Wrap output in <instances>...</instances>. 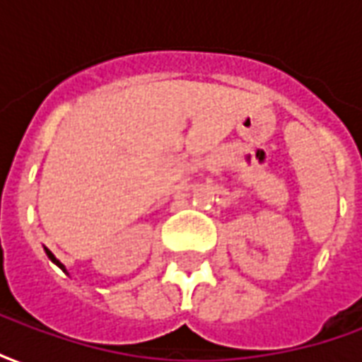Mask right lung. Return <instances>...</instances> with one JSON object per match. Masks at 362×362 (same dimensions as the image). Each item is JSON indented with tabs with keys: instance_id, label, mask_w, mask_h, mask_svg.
Returning a JSON list of instances; mask_svg holds the SVG:
<instances>
[{
	"instance_id": "obj_1",
	"label": "right lung",
	"mask_w": 362,
	"mask_h": 362,
	"mask_svg": "<svg viewBox=\"0 0 362 362\" xmlns=\"http://www.w3.org/2000/svg\"><path fill=\"white\" fill-rule=\"evenodd\" d=\"M44 250H46V254H48V258H50L52 262H54V264H56V266H58L59 269H62V272H66V266H64V264H62L59 259H56V256H54V254H52V252L48 250V248H44Z\"/></svg>"
}]
</instances>
